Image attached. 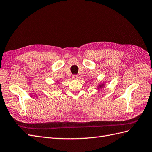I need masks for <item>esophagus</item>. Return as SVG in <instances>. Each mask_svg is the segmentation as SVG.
Instances as JSON below:
<instances>
[{"label":"esophagus","instance_id":"34e87169","mask_svg":"<svg viewBox=\"0 0 152 152\" xmlns=\"http://www.w3.org/2000/svg\"><path fill=\"white\" fill-rule=\"evenodd\" d=\"M72 78L73 79H75V80H77V79H79V76L78 75H73V76H72Z\"/></svg>","mask_w":152,"mask_h":152}]
</instances>
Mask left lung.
Returning a JSON list of instances; mask_svg holds the SVG:
<instances>
[{
    "mask_svg": "<svg viewBox=\"0 0 152 152\" xmlns=\"http://www.w3.org/2000/svg\"><path fill=\"white\" fill-rule=\"evenodd\" d=\"M106 86V83L105 82H99L98 84L96 85V89H103Z\"/></svg>",
    "mask_w": 152,
    "mask_h": 152,
    "instance_id": "obj_1",
    "label": "left lung"
}]
</instances>
